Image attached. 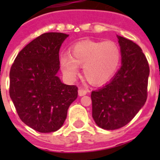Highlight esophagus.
I'll list each match as a JSON object with an SVG mask.
<instances>
[{
    "mask_svg": "<svg viewBox=\"0 0 160 160\" xmlns=\"http://www.w3.org/2000/svg\"><path fill=\"white\" fill-rule=\"evenodd\" d=\"M88 92V90L87 89H83V88H80L78 90V95L79 96H84L87 94Z\"/></svg>",
    "mask_w": 160,
    "mask_h": 160,
    "instance_id": "1",
    "label": "esophagus"
}]
</instances>
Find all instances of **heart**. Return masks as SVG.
<instances>
[{"label":"heart","instance_id":"1","mask_svg":"<svg viewBox=\"0 0 160 160\" xmlns=\"http://www.w3.org/2000/svg\"><path fill=\"white\" fill-rule=\"evenodd\" d=\"M70 53L60 57L64 75L74 80L78 74V66H83L85 78L94 86L110 81L116 73L122 58L119 46L113 41H83L73 45Z\"/></svg>","mask_w":160,"mask_h":160}]
</instances>
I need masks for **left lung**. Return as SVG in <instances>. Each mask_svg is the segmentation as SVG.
<instances>
[{
  "mask_svg": "<svg viewBox=\"0 0 160 160\" xmlns=\"http://www.w3.org/2000/svg\"><path fill=\"white\" fill-rule=\"evenodd\" d=\"M122 66L110 82L91 93L92 116L99 128L115 130L126 126L148 98L149 65L142 49L121 36Z\"/></svg>",
  "mask_w": 160,
  "mask_h": 160,
  "instance_id": "1",
  "label": "left lung"
}]
</instances>
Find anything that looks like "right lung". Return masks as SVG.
<instances>
[{"label":"right lung","mask_w":160,"mask_h":160,"mask_svg":"<svg viewBox=\"0 0 160 160\" xmlns=\"http://www.w3.org/2000/svg\"><path fill=\"white\" fill-rule=\"evenodd\" d=\"M69 34L46 32L19 52L9 73V95L18 116L41 133L62 128L78 87L61 82L59 49Z\"/></svg>","instance_id":"1"}]
</instances>
